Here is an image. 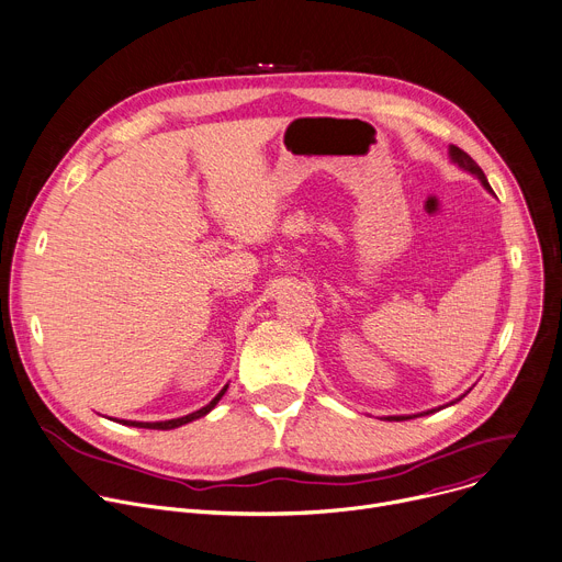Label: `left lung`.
<instances>
[{
	"label": "left lung",
	"mask_w": 562,
	"mask_h": 562,
	"mask_svg": "<svg viewBox=\"0 0 562 562\" xmlns=\"http://www.w3.org/2000/svg\"><path fill=\"white\" fill-rule=\"evenodd\" d=\"M450 154H452V160L459 165V167H463L465 171H470V173H474L481 182H483V187L485 190H491V184H488V178H485V173L481 171V167L463 151V148H459V146H452L450 148ZM427 414H434V411H427ZM423 416V414H420ZM411 416H391V418H386V420H408Z\"/></svg>",
	"instance_id": "obj_1"
}]
</instances>
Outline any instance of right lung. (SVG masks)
Here are the masks:
<instances>
[{
    "mask_svg": "<svg viewBox=\"0 0 562 562\" xmlns=\"http://www.w3.org/2000/svg\"><path fill=\"white\" fill-rule=\"evenodd\" d=\"M228 391V386H223L221 389V393L207 404V406H203V408H199V411H194V414H190V416H182V418H173V420H165V423H135V420H120L122 425H131V427H142V429H176V427H180V425H187V423H192V420H196V418H201V416H205V414H210V411L216 406V402L223 397V393Z\"/></svg>",
    "mask_w": 562,
    "mask_h": 562,
    "instance_id": "right-lung-1",
    "label": "right lung"
}]
</instances>
